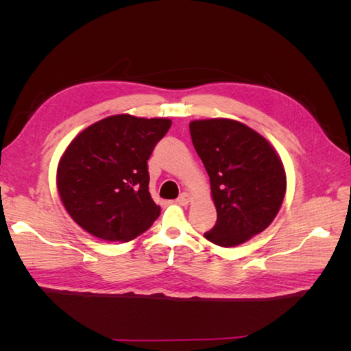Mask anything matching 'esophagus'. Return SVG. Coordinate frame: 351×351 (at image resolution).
Instances as JSON below:
<instances>
[{
    "mask_svg": "<svg viewBox=\"0 0 351 351\" xmlns=\"http://www.w3.org/2000/svg\"><path fill=\"white\" fill-rule=\"evenodd\" d=\"M191 200V197H190V195L189 193H182V195L178 197V204H181V205H189V202Z\"/></svg>",
    "mask_w": 351,
    "mask_h": 351,
    "instance_id": "1",
    "label": "esophagus"
}]
</instances>
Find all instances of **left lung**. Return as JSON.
<instances>
[{"label": "left lung", "mask_w": 351, "mask_h": 351, "mask_svg": "<svg viewBox=\"0 0 351 351\" xmlns=\"http://www.w3.org/2000/svg\"><path fill=\"white\" fill-rule=\"evenodd\" d=\"M190 134L217 210V221L204 237L234 247L263 232L278 215L287 191L285 169L273 146L230 119L193 121Z\"/></svg>", "instance_id": "obj_1"}]
</instances>
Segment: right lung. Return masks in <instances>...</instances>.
I'll return each mask as SVG.
<instances>
[{
    "label": "right lung",
    "mask_w": 351,
    "mask_h": 351,
    "mask_svg": "<svg viewBox=\"0 0 351 351\" xmlns=\"http://www.w3.org/2000/svg\"><path fill=\"white\" fill-rule=\"evenodd\" d=\"M169 119L116 114L71 141L57 169V189L73 221L106 241L126 243L158 219L149 193L147 160Z\"/></svg>",
    "instance_id": "right-lung-1"
}]
</instances>
